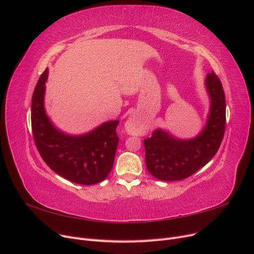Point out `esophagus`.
Returning a JSON list of instances; mask_svg holds the SVG:
<instances>
[{"label": "esophagus", "mask_w": 254, "mask_h": 254, "mask_svg": "<svg viewBox=\"0 0 254 254\" xmlns=\"http://www.w3.org/2000/svg\"><path fill=\"white\" fill-rule=\"evenodd\" d=\"M125 128L129 133L131 134H136V133H140L141 132V126L137 124V122L133 119V118H130L127 120L126 124H125Z\"/></svg>", "instance_id": "obj_1"}]
</instances>
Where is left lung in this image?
<instances>
[{
  "mask_svg": "<svg viewBox=\"0 0 254 254\" xmlns=\"http://www.w3.org/2000/svg\"><path fill=\"white\" fill-rule=\"evenodd\" d=\"M204 87L210 109L204 127L191 139H179L168 130L158 128L144 140L145 162L148 172L162 181L186 179L216 155L226 127V98L222 84L212 71Z\"/></svg>",
  "mask_w": 254,
  "mask_h": 254,
  "instance_id": "1",
  "label": "left lung"
}]
</instances>
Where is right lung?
Instances as JSON below:
<instances>
[{
	"label": "right lung",
	"mask_w": 254,
	"mask_h": 254,
	"mask_svg": "<svg viewBox=\"0 0 254 254\" xmlns=\"http://www.w3.org/2000/svg\"><path fill=\"white\" fill-rule=\"evenodd\" d=\"M49 70L40 76L32 99V129L41 158L64 179L91 186L105 180L112 170L119 143V120L105 122L91 131L74 135L61 131L44 107Z\"/></svg>",
	"instance_id": "right-lung-1"
}]
</instances>
